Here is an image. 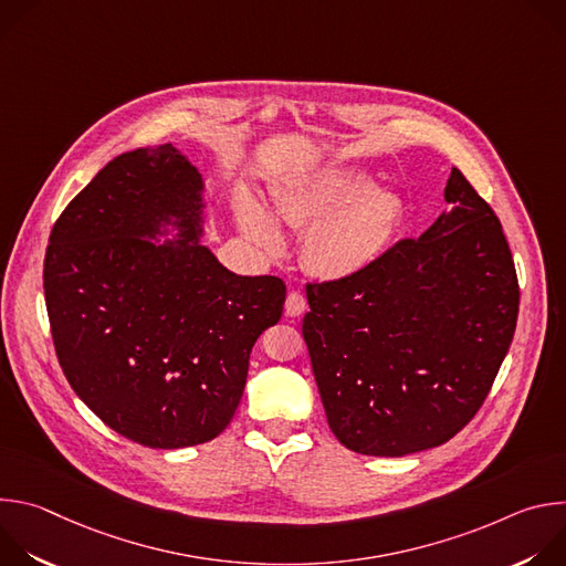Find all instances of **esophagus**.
<instances>
[{
  "instance_id": "1",
  "label": "esophagus",
  "mask_w": 566,
  "mask_h": 566,
  "mask_svg": "<svg viewBox=\"0 0 566 566\" xmlns=\"http://www.w3.org/2000/svg\"><path fill=\"white\" fill-rule=\"evenodd\" d=\"M284 311H286V315H291V317H300V315L306 311V297H304L300 291H291L289 297H286Z\"/></svg>"
}]
</instances>
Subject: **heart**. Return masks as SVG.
<instances>
[{"label": "heart", "mask_w": 566, "mask_h": 566, "mask_svg": "<svg viewBox=\"0 0 566 566\" xmlns=\"http://www.w3.org/2000/svg\"><path fill=\"white\" fill-rule=\"evenodd\" d=\"M273 214L284 226L308 228L304 260L317 275L349 277L389 249L400 228L402 201L394 190L374 186L371 172L332 166L293 179L273 197ZM237 221L258 249L284 251L282 228L258 201L239 199Z\"/></svg>", "instance_id": "b5f03b06"}]
</instances>
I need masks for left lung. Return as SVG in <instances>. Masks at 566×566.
<instances>
[{"mask_svg":"<svg viewBox=\"0 0 566 566\" xmlns=\"http://www.w3.org/2000/svg\"><path fill=\"white\" fill-rule=\"evenodd\" d=\"M450 206L365 271L308 284L302 319L313 376L338 441L402 457L452 439L509 354L520 286L502 223L452 168Z\"/></svg>","mask_w":566,"mask_h":566,"instance_id":"8db88e82","label":"left lung"}]
</instances>
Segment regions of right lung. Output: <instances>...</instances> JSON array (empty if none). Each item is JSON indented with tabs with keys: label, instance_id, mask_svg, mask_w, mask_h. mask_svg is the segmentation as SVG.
I'll return each instance as SVG.
<instances>
[{
	"label": "right lung",
	"instance_id": "add662e5",
	"mask_svg": "<svg viewBox=\"0 0 566 566\" xmlns=\"http://www.w3.org/2000/svg\"><path fill=\"white\" fill-rule=\"evenodd\" d=\"M206 184L172 143L116 156L55 221L44 297L60 367L118 434L160 450L226 430L286 286L201 244Z\"/></svg>",
	"mask_w": 566,
	"mask_h": 566
}]
</instances>
